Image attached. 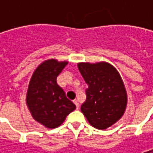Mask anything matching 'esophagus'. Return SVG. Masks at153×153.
<instances>
[{
	"mask_svg": "<svg viewBox=\"0 0 153 153\" xmlns=\"http://www.w3.org/2000/svg\"><path fill=\"white\" fill-rule=\"evenodd\" d=\"M74 103L75 104L77 109H79V102H78L77 100H74Z\"/></svg>",
	"mask_w": 153,
	"mask_h": 153,
	"instance_id": "1",
	"label": "esophagus"
}]
</instances>
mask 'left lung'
<instances>
[{
  "instance_id": "8db88e82",
  "label": "left lung",
  "mask_w": 153,
  "mask_h": 153,
  "mask_svg": "<svg viewBox=\"0 0 153 153\" xmlns=\"http://www.w3.org/2000/svg\"><path fill=\"white\" fill-rule=\"evenodd\" d=\"M78 68L88 85L81 111L93 127L106 129L121 118L128 95L120 74L110 63L81 62Z\"/></svg>"
}]
</instances>
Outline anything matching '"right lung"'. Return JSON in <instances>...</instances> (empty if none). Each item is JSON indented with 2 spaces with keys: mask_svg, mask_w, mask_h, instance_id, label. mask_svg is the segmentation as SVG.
I'll return each instance as SVG.
<instances>
[{
  "mask_svg": "<svg viewBox=\"0 0 153 153\" xmlns=\"http://www.w3.org/2000/svg\"><path fill=\"white\" fill-rule=\"evenodd\" d=\"M68 61L49 59L41 63L33 73L26 94V104L33 118L48 128L62 125L76 106L65 97L56 78Z\"/></svg>",
  "mask_w": 153,
  "mask_h": 153,
  "instance_id": "obj_1",
  "label": "right lung"
}]
</instances>
